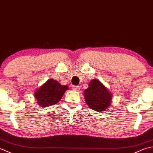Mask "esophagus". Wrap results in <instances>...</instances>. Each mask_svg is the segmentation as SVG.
Returning a JSON list of instances; mask_svg holds the SVG:
<instances>
[{"label":"esophagus","mask_w":153,"mask_h":153,"mask_svg":"<svg viewBox=\"0 0 153 153\" xmlns=\"http://www.w3.org/2000/svg\"><path fill=\"white\" fill-rule=\"evenodd\" d=\"M73 89L74 90H75V91H79V90H80V87L79 86H74L73 87Z\"/></svg>","instance_id":"34e87169"}]
</instances>
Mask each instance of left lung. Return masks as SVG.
I'll use <instances>...</instances> for the list:
<instances>
[{
    "label": "left lung",
    "instance_id": "1",
    "mask_svg": "<svg viewBox=\"0 0 153 153\" xmlns=\"http://www.w3.org/2000/svg\"><path fill=\"white\" fill-rule=\"evenodd\" d=\"M84 92L87 105L96 111L106 110L111 104V93L98 80L93 79L90 81L88 88Z\"/></svg>",
    "mask_w": 153,
    "mask_h": 153
}]
</instances>
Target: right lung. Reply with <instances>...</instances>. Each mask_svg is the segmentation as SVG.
<instances>
[{
  "mask_svg": "<svg viewBox=\"0 0 153 153\" xmlns=\"http://www.w3.org/2000/svg\"><path fill=\"white\" fill-rule=\"evenodd\" d=\"M68 89L67 86L61 85L57 80L49 79L36 90L34 96L37 104L46 108L57 104Z\"/></svg>",
  "mask_w": 153,
  "mask_h": 153,
  "instance_id": "1",
  "label": "right lung"
}]
</instances>
